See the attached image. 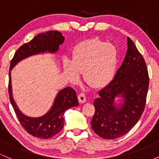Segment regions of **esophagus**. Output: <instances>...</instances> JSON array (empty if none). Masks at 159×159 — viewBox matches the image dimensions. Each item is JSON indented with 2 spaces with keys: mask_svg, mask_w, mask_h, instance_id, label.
<instances>
[{
  "mask_svg": "<svg viewBox=\"0 0 159 159\" xmlns=\"http://www.w3.org/2000/svg\"><path fill=\"white\" fill-rule=\"evenodd\" d=\"M78 101H79L80 103H84L87 102V100H86L85 94L83 93L78 95Z\"/></svg>",
  "mask_w": 159,
  "mask_h": 159,
  "instance_id": "esophagus-1",
  "label": "esophagus"
}]
</instances>
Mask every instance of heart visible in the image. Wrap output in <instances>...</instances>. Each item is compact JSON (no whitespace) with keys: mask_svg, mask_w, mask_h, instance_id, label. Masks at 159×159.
Segmentation results:
<instances>
[{"mask_svg":"<svg viewBox=\"0 0 159 159\" xmlns=\"http://www.w3.org/2000/svg\"><path fill=\"white\" fill-rule=\"evenodd\" d=\"M118 62L116 47L95 37L75 45L72 52V61L63 59V73L68 81L75 83L83 72L84 79L90 87L103 88L114 79Z\"/></svg>","mask_w":159,"mask_h":159,"instance_id":"1","label":"heart"}]
</instances>
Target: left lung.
<instances>
[{
    "instance_id": "left-lung-1",
    "label": "left lung",
    "mask_w": 159,
    "mask_h": 159,
    "mask_svg": "<svg viewBox=\"0 0 159 159\" xmlns=\"http://www.w3.org/2000/svg\"><path fill=\"white\" fill-rule=\"evenodd\" d=\"M128 50L123 64L112 81L98 92L93 102L95 114L91 126L104 139L123 136L135 125L145 108L149 74L143 57L128 37ZM121 95L123 105L115 107L114 99Z\"/></svg>"
}]
</instances>
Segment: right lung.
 Here are the masks:
<instances>
[{
    "instance_id": "add662e5",
    "label": "right lung",
    "mask_w": 159,
    "mask_h": 159,
    "mask_svg": "<svg viewBox=\"0 0 159 159\" xmlns=\"http://www.w3.org/2000/svg\"><path fill=\"white\" fill-rule=\"evenodd\" d=\"M63 41L64 37L61 33L56 30L38 34L30 42L25 43L17 49L13 58L11 60L10 71L18 62L33 54L45 52H56ZM8 92L10 102L21 126L32 136L41 139L52 138L61 132L64 124L63 114L65 111L78 105L74 89L69 87H66L58 93L52 109L45 116L39 118H30L21 114L12 98L10 72H9Z\"/></svg>"
}]
</instances>
